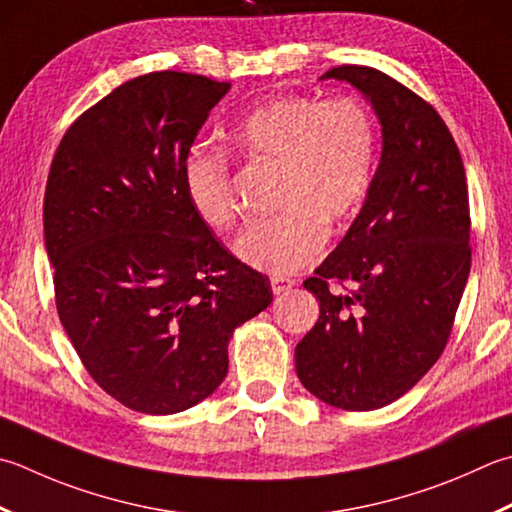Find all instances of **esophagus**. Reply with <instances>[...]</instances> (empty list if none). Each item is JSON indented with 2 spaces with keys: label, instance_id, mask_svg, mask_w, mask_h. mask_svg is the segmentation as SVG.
Instances as JSON below:
<instances>
[{
  "label": "esophagus",
  "instance_id": "esophagus-1",
  "mask_svg": "<svg viewBox=\"0 0 512 512\" xmlns=\"http://www.w3.org/2000/svg\"><path fill=\"white\" fill-rule=\"evenodd\" d=\"M295 284H297L295 279H290V277H282V275L270 277V286H273V293H275V295L286 293V290H290Z\"/></svg>",
  "mask_w": 512,
  "mask_h": 512
}]
</instances>
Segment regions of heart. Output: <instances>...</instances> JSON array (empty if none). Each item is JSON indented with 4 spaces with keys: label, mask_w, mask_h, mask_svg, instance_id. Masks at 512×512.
Returning a JSON list of instances; mask_svg holds the SVG:
<instances>
[{
    "label": "heart",
    "mask_w": 512,
    "mask_h": 512,
    "mask_svg": "<svg viewBox=\"0 0 512 512\" xmlns=\"http://www.w3.org/2000/svg\"><path fill=\"white\" fill-rule=\"evenodd\" d=\"M226 144L248 164L277 170V217L250 226L235 253L253 268L286 275L322 255L326 228L344 224L362 202L375 162V124L357 97L326 102L282 95L255 106L230 126ZM184 190L195 215L213 230L237 222L228 166L222 157L190 155Z\"/></svg>",
    "instance_id": "heart-1"
}]
</instances>
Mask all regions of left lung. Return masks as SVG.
I'll use <instances>...</instances> for the list:
<instances>
[{"label":"left lung","mask_w":512,"mask_h":512,"mask_svg":"<svg viewBox=\"0 0 512 512\" xmlns=\"http://www.w3.org/2000/svg\"><path fill=\"white\" fill-rule=\"evenodd\" d=\"M330 77L370 99L382 159L353 226L304 282L319 319L295 348V368L322 402L375 410L408 393L448 344L473 255L468 186L426 99L370 66H335Z\"/></svg>","instance_id":"8db88e82"}]
</instances>
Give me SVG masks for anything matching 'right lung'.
Returning a JSON list of instances; mask_svg holds the SVG:
<instances>
[{
	"label": "right lung",
	"instance_id": "obj_1",
	"mask_svg": "<svg viewBox=\"0 0 512 512\" xmlns=\"http://www.w3.org/2000/svg\"><path fill=\"white\" fill-rule=\"evenodd\" d=\"M228 82L159 70L79 115L50 164L44 239L57 315L88 375L146 415L206 399L228 339L273 302L268 277L195 215L184 164Z\"/></svg>",
	"mask_w": 512,
	"mask_h": 512
}]
</instances>
